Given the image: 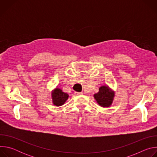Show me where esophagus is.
<instances>
[{
  "instance_id": "34e87169",
  "label": "esophagus",
  "mask_w": 157,
  "mask_h": 157,
  "mask_svg": "<svg viewBox=\"0 0 157 157\" xmlns=\"http://www.w3.org/2000/svg\"><path fill=\"white\" fill-rule=\"evenodd\" d=\"M82 94V93H79V92H75V95H77V96H78V95H81Z\"/></svg>"
}]
</instances>
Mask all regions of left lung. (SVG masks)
<instances>
[{
	"label": "left lung",
	"instance_id": "8db88e82",
	"mask_svg": "<svg viewBox=\"0 0 157 157\" xmlns=\"http://www.w3.org/2000/svg\"><path fill=\"white\" fill-rule=\"evenodd\" d=\"M114 93L107 86H101L98 93L94 95L98 103L102 107H109L113 102Z\"/></svg>",
	"mask_w": 157,
	"mask_h": 157
}]
</instances>
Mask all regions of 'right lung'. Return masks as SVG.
I'll use <instances>...</instances> for the list:
<instances>
[{"mask_svg": "<svg viewBox=\"0 0 157 157\" xmlns=\"http://www.w3.org/2000/svg\"><path fill=\"white\" fill-rule=\"evenodd\" d=\"M68 98V94L63 92L61 89L56 88L52 93V99L54 105L60 106L63 105Z\"/></svg>", "mask_w": 157, "mask_h": 157, "instance_id": "1", "label": "right lung"}]
</instances>
